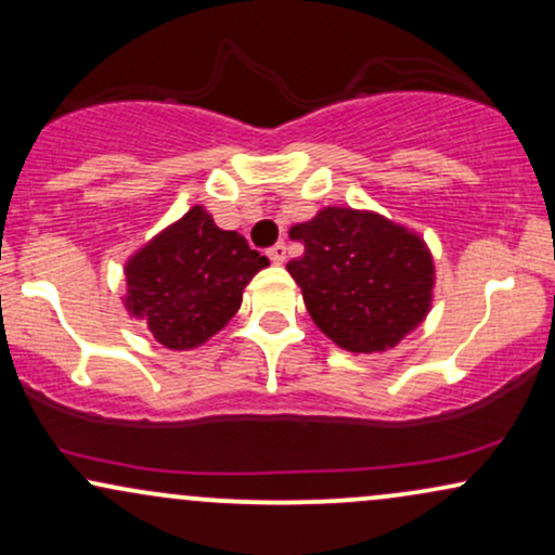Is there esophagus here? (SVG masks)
Returning <instances> with one entry per match:
<instances>
[{"label": "esophagus", "mask_w": 555, "mask_h": 555, "mask_svg": "<svg viewBox=\"0 0 555 555\" xmlns=\"http://www.w3.org/2000/svg\"><path fill=\"white\" fill-rule=\"evenodd\" d=\"M269 258L273 260V263H284V260H286V245H284V242H276V245L269 247Z\"/></svg>", "instance_id": "34e87169"}]
</instances>
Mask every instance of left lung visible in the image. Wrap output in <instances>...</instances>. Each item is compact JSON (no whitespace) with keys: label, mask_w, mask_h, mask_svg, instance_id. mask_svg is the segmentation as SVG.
Returning <instances> with one entry per match:
<instances>
[{"label":"left lung","mask_w":555,"mask_h":555,"mask_svg":"<svg viewBox=\"0 0 555 555\" xmlns=\"http://www.w3.org/2000/svg\"><path fill=\"white\" fill-rule=\"evenodd\" d=\"M305 253L286 263L315 326L347 352H384L430 308L425 242L378 214L323 208L289 229Z\"/></svg>","instance_id":"left-lung-1"}]
</instances>
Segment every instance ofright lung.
I'll list each match as a JSON object with an SVG mask.
<instances>
[{
  "mask_svg": "<svg viewBox=\"0 0 555 555\" xmlns=\"http://www.w3.org/2000/svg\"><path fill=\"white\" fill-rule=\"evenodd\" d=\"M266 266L269 258L242 234L219 229L195 206L130 258L125 308L158 344L193 349L234 318L242 289Z\"/></svg>",
  "mask_w": 555,
  "mask_h": 555,
  "instance_id": "1",
  "label": "right lung"
}]
</instances>
